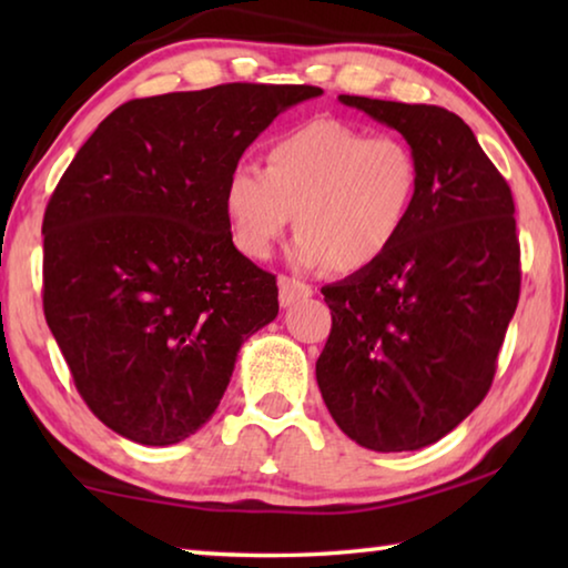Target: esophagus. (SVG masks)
Instances as JSON below:
<instances>
[{"label": "esophagus", "instance_id": "obj_1", "mask_svg": "<svg viewBox=\"0 0 568 568\" xmlns=\"http://www.w3.org/2000/svg\"><path fill=\"white\" fill-rule=\"evenodd\" d=\"M277 287H281L277 297H281L283 307L303 301V297H307V295H313V287L301 283V281H295V277H281V281H277Z\"/></svg>", "mask_w": 568, "mask_h": 568}]
</instances>
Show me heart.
<instances>
[{"label":"heart","mask_w":568,"mask_h":568,"mask_svg":"<svg viewBox=\"0 0 568 568\" xmlns=\"http://www.w3.org/2000/svg\"><path fill=\"white\" fill-rule=\"evenodd\" d=\"M418 192L420 162L406 140L315 118L271 140L265 170H230L223 205L245 255H271L295 215L293 263L353 273L396 245Z\"/></svg>","instance_id":"obj_1"}]
</instances>
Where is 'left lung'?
Here are the masks:
<instances>
[{
	"label": "left lung",
	"mask_w": 568,
	"mask_h": 568,
	"mask_svg": "<svg viewBox=\"0 0 568 568\" xmlns=\"http://www.w3.org/2000/svg\"><path fill=\"white\" fill-rule=\"evenodd\" d=\"M338 100L406 138L420 162V192L376 265L323 287L333 328L315 378L355 444L418 450L450 434L494 383L521 293L511 187L458 114Z\"/></svg>",
	"instance_id": "left-lung-1"
}]
</instances>
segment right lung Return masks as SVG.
<instances>
[{"instance_id":"1","label":"right lung","mask_w":568,"mask_h":568,"mask_svg":"<svg viewBox=\"0 0 568 568\" xmlns=\"http://www.w3.org/2000/svg\"><path fill=\"white\" fill-rule=\"evenodd\" d=\"M311 84L233 82L130 100L44 210L42 305L82 400L114 434L172 446L213 416L240 345L277 315L275 275L233 245L225 180Z\"/></svg>"}]
</instances>
